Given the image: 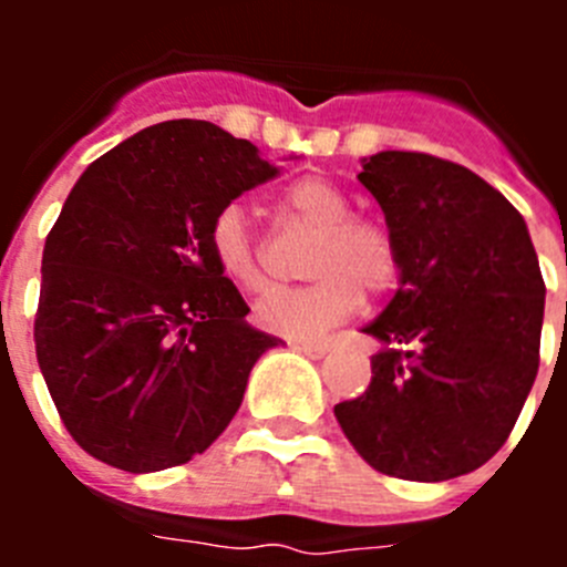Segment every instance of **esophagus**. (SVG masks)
<instances>
[{"label":"esophagus","mask_w":567,"mask_h":567,"mask_svg":"<svg viewBox=\"0 0 567 567\" xmlns=\"http://www.w3.org/2000/svg\"><path fill=\"white\" fill-rule=\"evenodd\" d=\"M289 346H292L295 352L307 354V358H323L332 349V346L320 343V340H289Z\"/></svg>","instance_id":"1"}]
</instances>
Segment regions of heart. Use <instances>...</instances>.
I'll list each match as a JSON object with an SVG mask.
<instances>
[{
    "mask_svg": "<svg viewBox=\"0 0 567 567\" xmlns=\"http://www.w3.org/2000/svg\"><path fill=\"white\" fill-rule=\"evenodd\" d=\"M280 207L289 218L318 229L307 275L309 287L280 289L255 307L260 329L284 338H320L358 312L365 295H385L400 278V252L380 221L352 215V202L323 175H300L284 189ZM209 249L235 287L264 292L269 275L258 240L238 204H227L209 224Z\"/></svg>",
    "mask_w": 567,
    "mask_h": 567,
    "instance_id": "b5f03b06",
    "label": "heart"
}]
</instances>
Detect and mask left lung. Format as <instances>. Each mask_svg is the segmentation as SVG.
Here are the masks:
<instances>
[{"label":"left lung","mask_w":567,"mask_h":567,"mask_svg":"<svg viewBox=\"0 0 567 567\" xmlns=\"http://www.w3.org/2000/svg\"><path fill=\"white\" fill-rule=\"evenodd\" d=\"M358 178L398 244L400 287L363 327L383 343L372 383L334 417L372 468L443 483L488 463L523 412L539 369V260L523 215L460 164L383 150Z\"/></svg>","instance_id":"obj_1"}]
</instances>
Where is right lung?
<instances>
[{
    "label": "right lung",
    "instance_id": "add662e5",
    "mask_svg": "<svg viewBox=\"0 0 567 567\" xmlns=\"http://www.w3.org/2000/svg\"><path fill=\"white\" fill-rule=\"evenodd\" d=\"M278 175L195 118L153 124L90 164L44 240L37 360L70 437L130 474L207 452L280 340L209 249L215 213Z\"/></svg>",
    "mask_w": 567,
    "mask_h": 567
}]
</instances>
